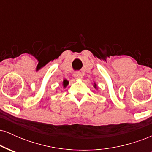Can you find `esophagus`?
Wrapping results in <instances>:
<instances>
[{"mask_svg": "<svg viewBox=\"0 0 152 152\" xmlns=\"http://www.w3.org/2000/svg\"><path fill=\"white\" fill-rule=\"evenodd\" d=\"M74 77L76 79H81L82 78V74L80 72H75L74 74Z\"/></svg>", "mask_w": 152, "mask_h": 152, "instance_id": "1", "label": "esophagus"}]
</instances>
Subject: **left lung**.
<instances>
[{
	"mask_svg": "<svg viewBox=\"0 0 152 152\" xmlns=\"http://www.w3.org/2000/svg\"><path fill=\"white\" fill-rule=\"evenodd\" d=\"M93 86H94V88H95V89H98V86H97V84L95 83V82H94V83Z\"/></svg>",
	"mask_w": 152,
	"mask_h": 152,
	"instance_id": "8db88e82",
	"label": "left lung"
}]
</instances>
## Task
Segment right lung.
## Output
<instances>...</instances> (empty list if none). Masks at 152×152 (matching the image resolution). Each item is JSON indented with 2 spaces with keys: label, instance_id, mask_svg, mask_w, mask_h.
Returning <instances> with one entry per match:
<instances>
[{
  "label": "right lung",
  "instance_id": "add662e5",
  "mask_svg": "<svg viewBox=\"0 0 152 152\" xmlns=\"http://www.w3.org/2000/svg\"><path fill=\"white\" fill-rule=\"evenodd\" d=\"M69 85V81H67L66 79H64V81H62V86H63V88H65L66 86Z\"/></svg>",
  "mask_w": 152,
  "mask_h": 152
}]
</instances>
